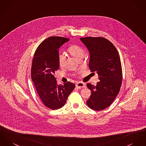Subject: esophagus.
Instances as JSON below:
<instances>
[{
  "label": "esophagus",
  "instance_id": "esophagus-1",
  "mask_svg": "<svg viewBox=\"0 0 146 146\" xmlns=\"http://www.w3.org/2000/svg\"><path fill=\"white\" fill-rule=\"evenodd\" d=\"M76 87L79 89H81L86 87V84L82 82H78L76 83Z\"/></svg>",
  "mask_w": 146,
  "mask_h": 146
}]
</instances>
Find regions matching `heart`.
<instances>
[{
  "label": "heart",
  "instance_id": "heart-1",
  "mask_svg": "<svg viewBox=\"0 0 146 146\" xmlns=\"http://www.w3.org/2000/svg\"><path fill=\"white\" fill-rule=\"evenodd\" d=\"M68 52L72 56L75 58L76 59H78L80 56H83L84 54V50L78 45H73L70 46L68 49ZM66 57L64 54H60L58 56V62L61 67H63L65 64Z\"/></svg>",
  "mask_w": 146,
  "mask_h": 146
}]
</instances>
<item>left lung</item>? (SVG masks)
Instances as JSON below:
<instances>
[{
	"label": "left lung",
	"instance_id": "1",
	"mask_svg": "<svg viewBox=\"0 0 146 146\" xmlns=\"http://www.w3.org/2000/svg\"><path fill=\"white\" fill-rule=\"evenodd\" d=\"M90 54L89 68L97 72L100 80L96 86L87 84L91 90L87 104L100 111L109 107L118 95L122 84V70L118 52L112 43L102 37L80 38Z\"/></svg>",
	"mask_w": 146,
	"mask_h": 146
}]
</instances>
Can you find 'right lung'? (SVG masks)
<instances>
[{
  "mask_svg": "<svg viewBox=\"0 0 146 146\" xmlns=\"http://www.w3.org/2000/svg\"><path fill=\"white\" fill-rule=\"evenodd\" d=\"M69 40L60 36L46 39L37 48L32 61V81L44 104L53 110L64 106L68 97L76 87L70 82L58 85L54 76L59 67V49Z\"/></svg>",
  "mask_w": 146,
  "mask_h": 146,
  "instance_id": "1",
  "label": "right lung"
}]
</instances>
